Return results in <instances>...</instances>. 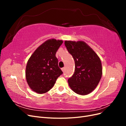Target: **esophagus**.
Wrapping results in <instances>:
<instances>
[{
    "mask_svg": "<svg viewBox=\"0 0 126 126\" xmlns=\"http://www.w3.org/2000/svg\"><path fill=\"white\" fill-rule=\"evenodd\" d=\"M62 71H63V72H64V71H65V68H64V67L62 68Z\"/></svg>",
    "mask_w": 126,
    "mask_h": 126,
    "instance_id": "1",
    "label": "esophagus"
}]
</instances>
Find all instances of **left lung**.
I'll list each match as a JSON object with an SVG mask.
<instances>
[{"label":"left lung","mask_w":126,"mask_h":126,"mask_svg":"<svg viewBox=\"0 0 126 126\" xmlns=\"http://www.w3.org/2000/svg\"><path fill=\"white\" fill-rule=\"evenodd\" d=\"M64 45L75 63L74 74L68 80L69 85L76 94H89L96 88L101 79V60L85 42L65 41Z\"/></svg>","instance_id":"8db88e82"}]
</instances>
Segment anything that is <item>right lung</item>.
<instances>
[{
    "mask_svg": "<svg viewBox=\"0 0 126 126\" xmlns=\"http://www.w3.org/2000/svg\"><path fill=\"white\" fill-rule=\"evenodd\" d=\"M62 40L49 39L38 48L30 57L26 69L29 86L38 94L50 90L57 79L63 74L58 66L56 54L63 44Z\"/></svg>",
    "mask_w": 126,
    "mask_h": 126,
    "instance_id": "obj_1",
    "label": "right lung"
}]
</instances>
